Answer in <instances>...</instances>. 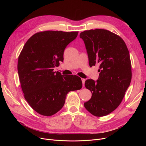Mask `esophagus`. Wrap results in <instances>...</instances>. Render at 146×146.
Listing matches in <instances>:
<instances>
[{
	"label": "esophagus",
	"instance_id": "1",
	"mask_svg": "<svg viewBox=\"0 0 146 146\" xmlns=\"http://www.w3.org/2000/svg\"><path fill=\"white\" fill-rule=\"evenodd\" d=\"M85 79H83L82 78V85H83V86H85Z\"/></svg>",
	"mask_w": 146,
	"mask_h": 146
}]
</instances>
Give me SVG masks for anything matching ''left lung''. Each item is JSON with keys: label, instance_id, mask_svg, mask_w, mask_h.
Returning a JSON list of instances; mask_svg holds the SVG:
<instances>
[{"label": "left lung", "instance_id": "obj_1", "mask_svg": "<svg viewBox=\"0 0 146 146\" xmlns=\"http://www.w3.org/2000/svg\"><path fill=\"white\" fill-rule=\"evenodd\" d=\"M80 38L85 42L90 67L99 65L98 79L85 81L92 97L84 106L96 117L105 116L119 105L131 83L129 51L124 40L108 30L85 31Z\"/></svg>", "mask_w": 146, "mask_h": 146}]
</instances>
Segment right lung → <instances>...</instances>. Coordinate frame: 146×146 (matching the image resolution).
Segmentation results:
<instances>
[{
  "label": "right lung",
  "instance_id": "1",
  "mask_svg": "<svg viewBox=\"0 0 146 146\" xmlns=\"http://www.w3.org/2000/svg\"><path fill=\"white\" fill-rule=\"evenodd\" d=\"M78 32L46 31L37 33L27 41L18 57V72L24 98L31 108L44 116L59 111L70 91L82 87L76 75L64 76L54 68L63 61L67 45Z\"/></svg>",
  "mask_w": 146,
  "mask_h": 146
}]
</instances>
